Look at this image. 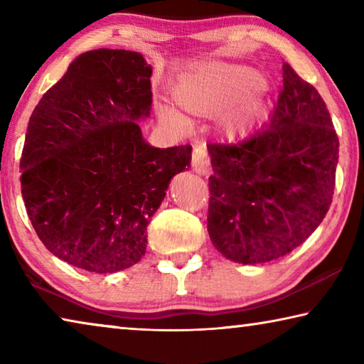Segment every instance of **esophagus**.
<instances>
[{
	"label": "esophagus",
	"instance_id": "esophagus-1",
	"mask_svg": "<svg viewBox=\"0 0 364 364\" xmlns=\"http://www.w3.org/2000/svg\"><path fill=\"white\" fill-rule=\"evenodd\" d=\"M193 168L196 173L199 175H208L210 171V160H208V156L204 147H194L193 151Z\"/></svg>",
	"mask_w": 364,
	"mask_h": 364
}]
</instances>
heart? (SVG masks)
<instances>
[{"label": "heart", "mask_w": 364, "mask_h": 364, "mask_svg": "<svg viewBox=\"0 0 364 364\" xmlns=\"http://www.w3.org/2000/svg\"><path fill=\"white\" fill-rule=\"evenodd\" d=\"M263 85L254 69L217 63L184 73L171 90V97L188 115L218 117L221 134L236 139L249 134L262 119ZM159 115L178 128L189 127L188 117L170 106H160Z\"/></svg>", "instance_id": "b5f03b06"}]
</instances>
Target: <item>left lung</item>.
Instances as JSON below:
<instances>
[{
    "instance_id": "obj_1",
    "label": "left lung",
    "mask_w": 364,
    "mask_h": 364,
    "mask_svg": "<svg viewBox=\"0 0 364 364\" xmlns=\"http://www.w3.org/2000/svg\"><path fill=\"white\" fill-rule=\"evenodd\" d=\"M282 82L267 128L244 143L207 146V230L236 263L291 254L321 223L334 194L338 138L326 102L287 63Z\"/></svg>"
}]
</instances>
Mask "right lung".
Segmentation results:
<instances>
[{
  "label": "right lung",
  "mask_w": 364,
  "mask_h": 364,
  "mask_svg": "<svg viewBox=\"0 0 364 364\" xmlns=\"http://www.w3.org/2000/svg\"><path fill=\"white\" fill-rule=\"evenodd\" d=\"M152 67L143 54L93 49L73 60L30 117L22 197L45 247L91 273L141 260L147 225L193 147L149 146Z\"/></svg>",
  "instance_id": "add662e5"
}]
</instances>
